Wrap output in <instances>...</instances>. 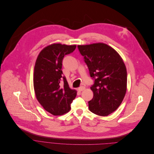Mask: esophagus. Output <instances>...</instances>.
Masks as SVG:
<instances>
[{
    "mask_svg": "<svg viewBox=\"0 0 154 154\" xmlns=\"http://www.w3.org/2000/svg\"><path fill=\"white\" fill-rule=\"evenodd\" d=\"M84 89H85V87H84V86H81V87H80L78 88V90H79V91H82V90H84Z\"/></svg>",
    "mask_w": 154,
    "mask_h": 154,
    "instance_id": "34e87169",
    "label": "esophagus"
}]
</instances>
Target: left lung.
<instances>
[{
  "label": "left lung",
  "mask_w": 154,
  "mask_h": 154,
  "mask_svg": "<svg viewBox=\"0 0 154 154\" xmlns=\"http://www.w3.org/2000/svg\"><path fill=\"white\" fill-rule=\"evenodd\" d=\"M94 84L90 87L94 98L88 102L89 110L100 116L116 110L127 89V70L119 54L103 43L78 45Z\"/></svg>",
  "instance_id": "1"
}]
</instances>
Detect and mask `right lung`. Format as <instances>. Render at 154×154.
I'll return each mask as SVG.
<instances>
[{"label": "right lung", "mask_w": 154, "mask_h": 154, "mask_svg": "<svg viewBox=\"0 0 154 154\" xmlns=\"http://www.w3.org/2000/svg\"><path fill=\"white\" fill-rule=\"evenodd\" d=\"M76 45L54 44L39 54L34 70L33 85L36 98L44 109L53 115H62L70 109L76 96L61 70L63 60Z\"/></svg>", "instance_id": "add662e5"}]
</instances>
